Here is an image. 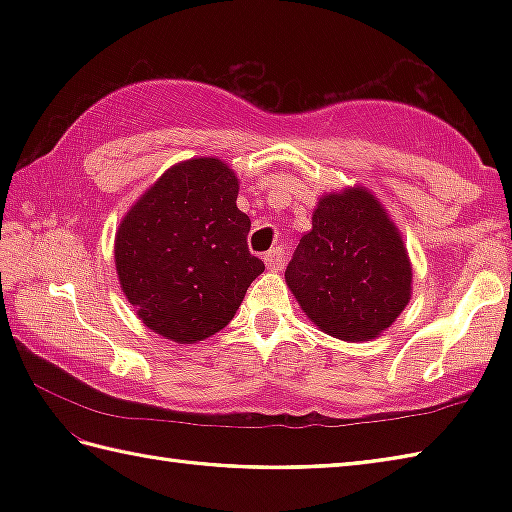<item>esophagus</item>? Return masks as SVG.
<instances>
[{"instance_id": "esophagus-1", "label": "esophagus", "mask_w": 512, "mask_h": 512, "mask_svg": "<svg viewBox=\"0 0 512 512\" xmlns=\"http://www.w3.org/2000/svg\"><path fill=\"white\" fill-rule=\"evenodd\" d=\"M264 262H266L268 268L279 270L281 266H284V262H286V250L279 248V246L273 248V250H268V253L264 255Z\"/></svg>"}]
</instances>
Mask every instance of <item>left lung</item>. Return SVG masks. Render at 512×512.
<instances>
[{
	"mask_svg": "<svg viewBox=\"0 0 512 512\" xmlns=\"http://www.w3.org/2000/svg\"><path fill=\"white\" fill-rule=\"evenodd\" d=\"M303 312L341 341L387 330L411 297V264L396 226L365 189L319 200L312 231L286 268Z\"/></svg>",
	"mask_w": 512,
	"mask_h": 512,
	"instance_id": "1",
	"label": "left lung"
}]
</instances>
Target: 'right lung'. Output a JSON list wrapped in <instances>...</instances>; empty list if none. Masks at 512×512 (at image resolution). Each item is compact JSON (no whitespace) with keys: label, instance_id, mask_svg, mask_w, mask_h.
Returning a JSON list of instances; mask_svg holds the SVG:
<instances>
[{"label":"right lung","instance_id":"right-lung-1","mask_svg":"<svg viewBox=\"0 0 512 512\" xmlns=\"http://www.w3.org/2000/svg\"><path fill=\"white\" fill-rule=\"evenodd\" d=\"M222 160L171 167L116 233L121 288L149 330L195 343L228 325L264 262L248 250V215Z\"/></svg>","mask_w":512,"mask_h":512}]
</instances>
